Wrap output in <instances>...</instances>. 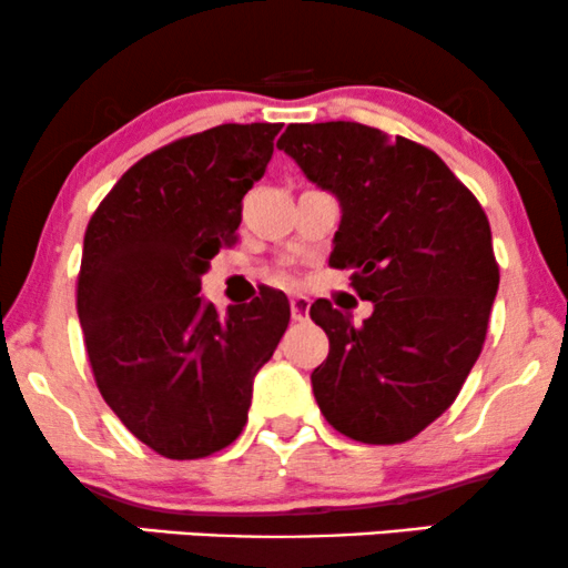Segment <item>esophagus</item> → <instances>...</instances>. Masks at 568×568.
I'll use <instances>...</instances> for the list:
<instances>
[{"instance_id": "esophagus-1", "label": "esophagus", "mask_w": 568, "mask_h": 568, "mask_svg": "<svg viewBox=\"0 0 568 568\" xmlns=\"http://www.w3.org/2000/svg\"><path fill=\"white\" fill-rule=\"evenodd\" d=\"M290 311H292V318H295V321H305L307 311H311V300H307L305 295H292Z\"/></svg>"}]
</instances>
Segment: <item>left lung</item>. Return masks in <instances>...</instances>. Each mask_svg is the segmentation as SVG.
I'll use <instances>...</instances> for the list:
<instances>
[{"label":"left lung","instance_id":"1","mask_svg":"<svg viewBox=\"0 0 568 568\" xmlns=\"http://www.w3.org/2000/svg\"><path fill=\"white\" fill-rule=\"evenodd\" d=\"M276 146L337 197L328 263L374 303L358 326L311 305L328 337L318 408L349 439L405 443L450 408L485 345L500 284L485 210L432 150L371 125L292 123Z\"/></svg>","mask_w":568,"mask_h":568}]
</instances>
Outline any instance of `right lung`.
Returning a JSON list of instances; mask_svg holds the SVG:
<instances>
[{
    "mask_svg": "<svg viewBox=\"0 0 568 568\" xmlns=\"http://www.w3.org/2000/svg\"><path fill=\"white\" fill-rule=\"evenodd\" d=\"M282 123H223L131 165L91 215L79 321L97 387L125 429L173 460L240 437L255 374L290 324L284 292L226 316L202 273L234 244L242 197L263 179Z\"/></svg>",
    "mask_w": 568,
    "mask_h": 568,
    "instance_id": "right-lung-1",
    "label": "right lung"
}]
</instances>
